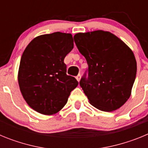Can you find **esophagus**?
Here are the masks:
<instances>
[{
  "label": "esophagus",
  "instance_id": "esophagus-1",
  "mask_svg": "<svg viewBox=\"0 0 148 148\" xmlns=\"http://www.w3.org/2000/svg\"><path fill=\"white\" fill-rule=\"evenodd\" d=\"M76 79H77V81H78V82H80V80H81V75H80V74H78V75H77Z\"/></svg>",
  "mask_w": 148,
  "mask_h": 148
}]
</instances>
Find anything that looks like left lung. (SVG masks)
<instances>
[{"label": "left lung", "instance_id": "left-lung-1", "mask_svg": "<svg viewBox=\"0 0 148 148\" xmlns=\"http://www.w3.org/2000/svg\"><path fill=\"white\" fill-rule=\"evenodd\" d=\"M74 40L88 64L80 85L95 108L105 112L119 109L131 95L136 75L133 51L114 34L104 30L76 33Z\"/></svg>", "mask_w": 148, "mask_h": 148}]
</instances>
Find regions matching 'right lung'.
I'll list each match as a JSON object with an SVG mask.
<instances>
[{
  "mask_svg": "<svg viewBox=\"0 0 148 148\" xmlns=\"http://www.w3.org/2000/svg\"><path fill=\"white\" fill-rule=\"evenodd\" d=\"M73 48V35L57 32L37 36L23 51L18 84L26 102L38 113L49 116L59 112L78 86L74 77L66 75L64 63Z\"/></svg>",
  "mask_w": 148,
  "mask_h": 148,
  "instance_id": "1",
  "label": "right lung"
}]
</instances>
